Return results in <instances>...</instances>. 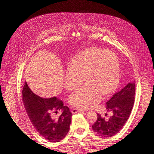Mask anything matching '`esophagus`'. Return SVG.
<instances>
[{"mask_svg":"<svg viewBox=\"0 0 154 154\" xmlns=\"http://www.w3.org/2000/svg\"><path fill=\"white\" fill-rule=\"evenodd\" d=\"M83 112V110H81V109H73L72 110V113H73V114H75V113H77V112Z\"/></svg>","mask_w":154,"mask_h":154,"instance_id":"obj_1","label":"esophagus"}]
</instances>
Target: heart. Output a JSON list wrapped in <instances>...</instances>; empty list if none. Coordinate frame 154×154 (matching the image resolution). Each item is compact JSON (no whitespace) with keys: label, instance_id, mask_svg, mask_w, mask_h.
<instances>
[{"label":"heart","instance_id":"1","mask_svg":"<svg viewBox=\"0 0 154 154\" xmlns=\"http://www.w3.org/2000/svg\"><path fill=\"white\" fill-rule=\"evenodd\" d=\"M120 74L119 60L115 53L98 48H91L78 54L63 72L66 90L76 89L83 82L87 83L70 95V105L80 109L94 107L117 85Z\"/></svg>","mask_w":154,"mask_h":154}]
</instances>
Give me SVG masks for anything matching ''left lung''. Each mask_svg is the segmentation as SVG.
<instances>
[{"label": "left lung", "instance_id": "obj_1", "mask_svg": "<svg viewBox=\"0 0 154 154\" xmlns=\"http://www.w3.org/2000/svg\"><path fill=\"white\" fill-rule=\"evenodd\" d=\"M135 91V83L130 82L123 89L116 92L106 103L107 112H110L111 116L109 119H105L97 114V119L92 126V130L101 137H105L114 136L118 133L131 113L134 103Z\"/></svg>", "mask_w": 154, "mask_h": 154}]
</instances>
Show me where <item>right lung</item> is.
Listing matches in <instances>:
<instances>
[{
	"label": "right lung",
	"instance_id": "add662e5",
	"mask_svg": "<svg viewBox=\"0 0 154 154\" xmlns=\"http://www.w3.org/2000/svg\"><path fill=\"white\" fill-rule=\"evenodd\" d=\"M22 101L32 125L42 136L50 142L62 140L69 131L72 113L69 107L57 97L44 98L35 94L26 82L22 90ZM62 110L58 119L51 114Z\"/></svg>",
	"mask_w": 154,
	"mask_h": 154
}]
</instances>
